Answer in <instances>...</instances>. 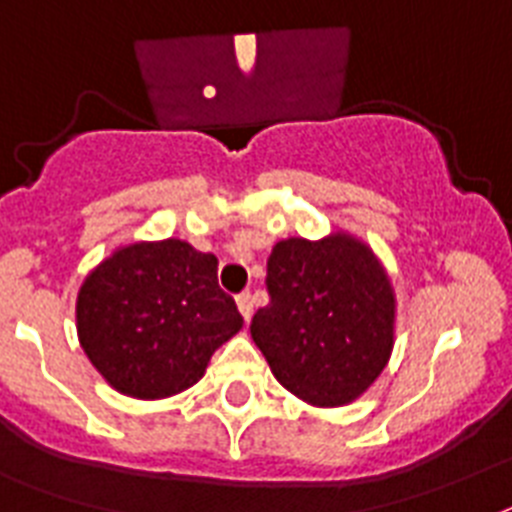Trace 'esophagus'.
<instances>
[{"label": "esophagus", "mask_w": 512, "mask_h": 512, "mask_svg": "<svg viewBox=\"0 0 512 512\" xmlns=\"http://www.w3.org/2000/svg\"><path fill=\"white\" fill-rule=\"evenodd\" d=\"M236 305H239V313H242L244 321L249 323V318H252V310H255V299H252V294H239L236 297Z\"/></svg>", "instance_id": "34e87169"}]
</instances>
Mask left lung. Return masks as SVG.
<instances>
[{
	"label": "left lung",
	"instance_id": "1",
	"mask_svg": "<svg viewBox=\"0 0 512 512\" xmlns=\"http://www.w3.org/2000/svg\"><path fill=\"white\" fill-rule=\"evenodd\" d=\"M270 302L252 339L278 384L307 405L342 407L363 397L394 350L392 278L363 239H281L268 257Z\"/></svg>",
	"mask_w": 512,
	"mask_h": 512
}]
</instances>
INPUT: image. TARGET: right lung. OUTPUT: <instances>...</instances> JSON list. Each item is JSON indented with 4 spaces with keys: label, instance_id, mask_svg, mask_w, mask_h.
<instances>
[{
    "label": "right lung",
    "instance_id": "right-lung-1",
    "mask_svg": "<svg viewBox=\"0 0 512 512\" xmlns=\"http://www.w3.org/2000/svg\"><path fill=\"white\" fill-rule=\"evenodd\" d=\"M242 326L236 302L218 286V257L181 239L112 249L76 299L83 352L115 392L134 400H165L197 384Z\"/></svg>",
    "mask_w": 512,
    "mask_h": 512
}]
</instances>
